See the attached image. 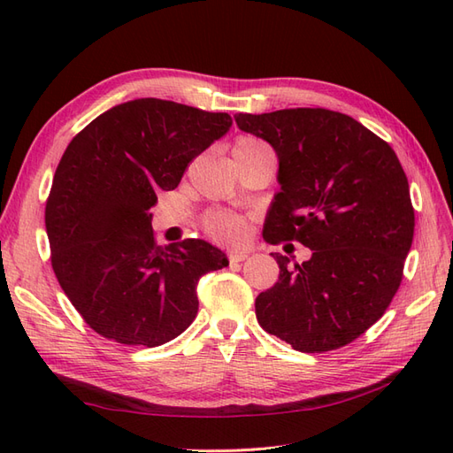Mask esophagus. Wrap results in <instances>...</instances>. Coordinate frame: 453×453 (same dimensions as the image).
Here are the masks:
<instances>
[{"mask_svg":"<svg viewBox=\"0 0 453 453\" xmlns=\"http://www.w3.org/2000/svg\"><path fill=\"white\" fill-rule=\"evenodd\" d=\"M244 259H248V251H242V250H234V251H230L228 253V261L230 263H240V261H244Z\"/></svg>","mask_w":453,"mask_h":453,"instance_id":"obj_1","label":"esophagus"}]
</instances>
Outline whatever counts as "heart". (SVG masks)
Instances as JSON below:
<instances>
[{"mask_svg": "<svg viewBox=\"0 0 453 453\" xmlns=\"http://www.w3.org/2000/svg\"><path fill=\"white\" fill-rule=\"evenodd\" d=\"M257 148H263V143L259 140L250 138V136H242L236 140L233 151H251ZM203 226H205V233L213 240L228 242V244H233V242H238L244 238L246 228H248L244 219L234 215V213H228V211L209 213L203 220Z\"/></svg>", "mask_w": 453, "mask_h": 453, "instance_id": "1", "label": "heart"}]
</instances>
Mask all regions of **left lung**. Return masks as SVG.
Masks as SVG:
<instances>
[{
  "label": "left lung",
  "mask_w": 453,
  "mask_h": 453,
  "mask_svg": "<svg viewBox=\"0 0 453 453\" xmlns=\"http://www.w3.org/2000/svg\"><path fill=\"white\" fill-rule=\"evenodd\" d=\"M234 119L279 157L280 192L263 238L311 250L302 265L271 253L280 274L257 296V321L305 354L346 346L384 315L413 242L415 213L398 156L356 119L321 107Z\"/></svg>",
  "instance_id": "left-lung-1"
}]
</instances>
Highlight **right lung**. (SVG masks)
Listing matches in <instances>:
<instances>
[{
    "instance_id": "1",
    "label": "right lung",
    "mask_w": 453,
    "mask_h": 453,
    "mask_svg": "<svg viewBox=\"0 0 453 453\" xmlns=\"http://www.w3.org/2000/svg\"><path fill=\"white\" fill-rule=\"evenodd\" d=\"M230 127L228 113L142 97L71 140L53 176L46 230L55 277L97 334L156 348L192 325L197 282L228 259L203 240L157 246L150 209Z\"/></svg>"
}]
</instances>
